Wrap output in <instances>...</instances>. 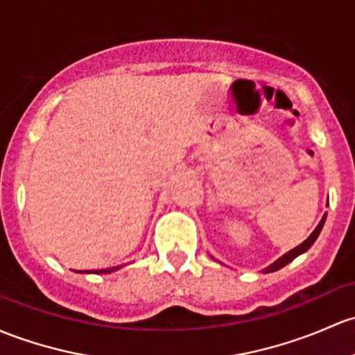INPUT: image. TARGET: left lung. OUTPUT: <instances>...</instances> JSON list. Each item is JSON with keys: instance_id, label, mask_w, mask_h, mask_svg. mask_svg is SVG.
<instances>
[{"instance_id": "obj_1", "label": "left lung", "mask_w": 355, "mask_h": 355, "mask_svg": "<svg viewBox=\"0 0 355 355\" xmlns=\"http://www.w3.org/2000/svg\"><path fill=\"white\" fill-rule=\"evenodd\" d=\"M325 219H327V214L323 216V219H322V221H320V225L315 227V231H313V233L309 234V236H308V240H304L303 243H301L300 246H296V248H293V250H291V252H287L286 255H282L281 259H279V260H275V262L272 263L270 267H267L266 270H263V272H275V270H279V268H282V267H284V266H287V263H289V262H293V260L296 259L297 255H301V253H304L306 250L309 248V246H311L313 243H315V240H316V238H318L320 231H322L323 225H325Z\"/></svg>"}]
</instances>
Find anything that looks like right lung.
Returning a JSON list of instances; mask_svg holds the SVG:
<instances>
[{"label":"right lung","mask_w":355,"mask_h":355,"mask_svg":"<svg viewBox=\"0 0 355 355\" xmlns=\"http://www.w3.org/2000/svg\"><path fill=\"white\" fill-rule=\"evenodd\" d=\"M119 267H114V268H102V270H95V274H109L112 270H117Z\"/></svg>","instance_id":"obj_1"}]
</instances>
